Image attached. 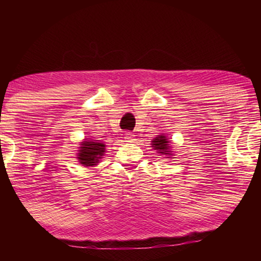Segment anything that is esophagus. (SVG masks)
I'll use <instances>...</instances> for the list:
<instances>
[{
  "instance_id": "esophagus-1",
  "label": "esophagus",
  "mask_w": 261,
  "mask_h": 261,
  "mask_svg": "<svg viewBox=\"0 0 261 261\" xmlns=\"http://www.w3.org/2000/svg\"><path fill=\"white\" fill-rule=\"evenodd\" d=\"M134 137L135 135H133L132 133H126L124 134V141L126 142H133L134 141Z\"/></svg>"
}]
</instances>
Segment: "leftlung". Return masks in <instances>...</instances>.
I'll use <instances>...</instances> for the list:
<instances>
[{
	"label": "left lung",
	"mask_w": 261,
	"mask_h": 261,
	"mask_svg": "<svg viewBox=\"0 0 261 261\" xmlns=\"http://www.w3.org/2000/svg\"><path fill=\"white\" fill-rule=\"evenodd\" d=\"M152 147L156 149V152L160 153V154L165 155L166 158H170L172 155V152L170 151L169 140H167V138L164 134L156 135V138L153 139Z\"/></svg>",
	"instance_id": "8db88e82"
}]
</instances>
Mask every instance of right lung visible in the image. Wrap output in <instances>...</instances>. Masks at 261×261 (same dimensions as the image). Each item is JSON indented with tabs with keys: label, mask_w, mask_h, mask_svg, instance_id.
Wrapping results in <instances>:
<instances>
[{
	"label": "right lung",
	"mask_w": 261,
	"mask_h": 261,
	"mask_svg": "<svg viewBox=\"0 0 261 261\" xmlns=\"http://www.w3.org/2000/svg\"><path fill=\"white\" fill-rule=\"evenodd\" d=\"M105 153L106 145L103 142L98 140H85L81 142L77 159L85 167L95 166L99 163V159H102Z\"/></svg>",
	"instance_id": "1"
}]
</instances>
